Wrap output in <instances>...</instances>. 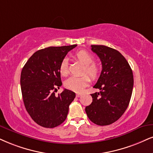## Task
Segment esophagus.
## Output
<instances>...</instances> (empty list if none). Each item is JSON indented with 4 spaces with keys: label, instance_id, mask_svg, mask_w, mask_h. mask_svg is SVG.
<instances>
[{
    "label": "esophagus",
    "instance_id": "esophagus-1",
    "mask_svg": "<svg viewBox=\"0 0 153 153\" xmlns=\"http://www.w3.org/2000/svg\"><path fill=\"white\" fill-rule=\"evenodd\" d=\"M82 96V94L80 93H76V97H80Z\"/></svg>",
    "mask_w": 153,
    "mask_h": 153
}]
</instances>
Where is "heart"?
Masks as SVG:
<instances>
[{
  "instance_id": "heart-1",
  "label": "heart",
  "mask_w": 153,
  "mask_h": 153,
  "mask_svg": "<svg viewBox=\"0 0 153 153\" xmlns=\"http://www.w3.org/2000/svg\"><path fill=\"white\" fill-rule=\"evenodd\" d=\"M79 60L85 65L84 72L87 73L92 79H95L99 76L101 71V66L97 62H94V57L88 51L82 50L79 51L75 54ZM59 73L62 76H66L68 74V62L67 59H64L60 63L59 67ZM90 81L89 76L87 74L82 76H72L65 81V87L71 91L81 92Z\"/></svg>"
}]
</instances>
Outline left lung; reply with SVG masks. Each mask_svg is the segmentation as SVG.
<instances>
[{
    "mask_svg": "<svg viewBox=\"0 0 153 153\" xmlns=\"http://www.w3.org/2000/svg\"><path fill=\"white\" fill-rule=\"evenodd\" d=\"M91 47L101 61L102 70L94 86L100 91L91 94L92 103L85 111L94 123L108 126L119 119L128 106L133 88V71L118 50L104 45Z\"/></svg>",
    "mask_w": 153,
    "mask_h": 153,
    "instance_id": "1",
    "label": "left lung"
}]
</instances>
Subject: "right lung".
Masks as SVG:
<instances>
[{"instance_id": "add662e5", "label": "right lung", "mask_w": 153, "mask_h": 153, "mask_svg": "<svg viewBox=\"0 0 153 153\" xmlns=\"http://www.w3.org/2000/svg\"><path fill=\"white\" fill-rule=\"evenodd\" d=\"M77 45L49 47L37 51L27 60L20 75V86L25 107L34 121L45 128L56 127L67 118L74 92L62 86L59 67L69 51Z\"/></svg>"}]
</instances>
